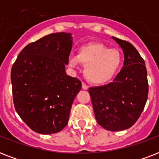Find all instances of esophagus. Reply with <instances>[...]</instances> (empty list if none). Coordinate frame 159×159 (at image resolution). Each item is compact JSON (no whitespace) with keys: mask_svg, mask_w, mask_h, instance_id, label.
<instances>
[{"mask_svg":"<svg viewBox=\"0 0 159 159\" xmlns=\"http://www.w3.org/2000/svg\"><path fill=\"white\" fill-rule=\"evenodd\" d=\"M82 88L84 90H87L88 89V86L86 83H84V82H82Z\"/></svg>","mask_w":159,"mask_h":159,"instance_id":"esophagus-1","label":"esophagus"}]
</instances>
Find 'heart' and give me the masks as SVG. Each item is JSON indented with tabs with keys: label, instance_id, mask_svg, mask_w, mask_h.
I'll list each match as a JSON object with an SVG mask.
<instances>
[{
	"label": "heart",
	"instance_id": "heart-1",
	"mask_svg": "<svg viewBox=\"0 0 159 159\" xmlns=\"http://www.w3.org/2000/svg\"><path fill=\"white\" fill-rule=\"evenodd\" d=\"M80 62L86 65L85 77L95 84L110 82L122 64V55L116 48H109L102 43H89L81 47L78 55L69 57V64L77 67Z\"/></svg>",
	"mask_w": 159,
	"mask_h": 159
}]
</instances>
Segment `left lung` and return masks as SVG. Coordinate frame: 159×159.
Listing matches in <instances>:
<instances>
[{
    "label": "left lung",
    "instance_id": "left-lung-1",
    "mask_svg": "<svg viewBox=\"0 0 159 159\" xmlns=\"http://www.w3.org/2000/svg\"><path fill=\"white\" fill-rule=\"evenodd\" d=\"M124 53V66L112 82L90 87L89 93L97 123L110 131H121L134 125L148 99L145 62L127 41L112 37Z\"/></svg>",
    "mask_w": 159,
    "mask_h": 159
}]
</instances>
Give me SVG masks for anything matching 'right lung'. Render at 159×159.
Instances as JSON below:
<instances>
[{"mask_svg":"<svg viewBox=\"0 0 159 159\" xmlns=\"http://www.w3.org/2000/svg\"><path fill=\"white\" fill-rule=\"evenodd\" d=\"M69 33L50 34L22 49L11 68L14 106L37 133H57L67 125L82 82L65 72L72 47Z\"/></svg>","mask_w":159,"mask_h":159,"instance_id":"1","label":"right lung"}]
</instances>
